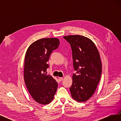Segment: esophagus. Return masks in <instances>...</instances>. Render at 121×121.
<instances>
[{
  "instance_id": "34e87169",
  "label": "esophagus",
  "mask_w": 121,
  "mask_h": 121,
  "mask_svg": "<svg viewBox=\"0 0 121 121\" xmlns=\"http://www.w3.org/2000/svg\"><path fill=\"white\" fill-rule=\"evenodd\" d=\"M63 77H59V78H58V80H59L60 82H61V81H63Z\"/></svg>"
}]
</instances>
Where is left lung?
<instances>
[{"label": "left lung", "mask_w": 121, "mask_h": 121, "mask_svg": "<svg viewBox=\"0 0 121 121\" xmlns=\"http://www.w3.org/2000/svg\"><path fill=\"white\" fill-rule=\"evenodd\" d=\"M71 45L73 66V83L69 88L72 98L86 101L93 95L99 82L102 71L100 55L92 40L81 35L64 36Z\"/></svg>", "instance_id": "1"}]
</instances>
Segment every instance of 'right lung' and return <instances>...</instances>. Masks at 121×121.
Returning a JSON list of instances; mask_svg holds the SVG:
<instances>
[{
	"label": "right lung",
	"instance_id": "obj_1",
	"mask_svg": "<svg viewBox=\"0 0 121 121\" xmlns=\"http://www.w3.org/2000/svg\"><path fill=\"white\" fill-rule=\"evenodd\" d=\"M58 38L39 39L29 46L25 54L24 77L26 85L33 98L38 104L45 105L53 99L57 83L52 76L44 73L53 51L58 48Z\"/></svg>",
	"mask_w": 121,
	"mask_h": 121
}]
</instances>
